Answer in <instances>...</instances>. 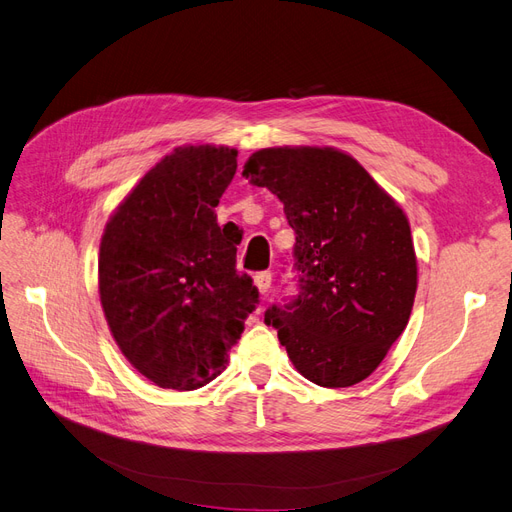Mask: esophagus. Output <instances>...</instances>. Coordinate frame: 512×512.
<instances>
[{
    "mask_svg": "<svg viewBox=\"0 0 512 512\" xmlns=\"http://www.w3.org/2000/svg\"><path fill=\"white\" fill-rule=\"evenodd\" d=\"M271 280H273L271 271H260V273H256V275H254V284H256V288H258V292H260V294H267V292H269V288H271Z\"/></svg>",
    "mask_w": 512,
    "mask_h": 512,
    "instance_id": "34e87169",
    "label": "esophagus"
}]
</instances>
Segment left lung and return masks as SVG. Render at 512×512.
Returning a JSON list of instances; mask_svg holds the SVG:
<instances>
[{"mask_svg":"<svg viewBox=\"0 0 512 512\" xmlns=\"http://www.w3.org/2000/svg\"><path fill=\"white\" fill-rule=\"evenodd\" d=\"M243 177L284 203L299 294L271 305L299 374L327 389L365 380L404 333L416 294L406 213L367 170L333 147H269Z\"/></svg>","mask_w":512,"mask_h":512,"instance_id":"obj_1","label":"left lung"}]
</instances>
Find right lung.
I'll use <instances>...</instances> for the list:
<instances>
[{
	"instance_id": "1",
	"label": "right lung",
	"mask_w": 512,
	"mask_h": 512,
	"mask_svg": "<svg viewBox=\"0 0 512 512\" xmlns=\"http://www.w3.org/2000/svg\"><path fill=\"white\" fill-rule=\"evenodd\" d=\"M237 149L177 147L123 198L100 241L104 318L123 356L162 389L192 391L228 363L258 303L218 224Z\"/></svg>"
}]
</instances>
